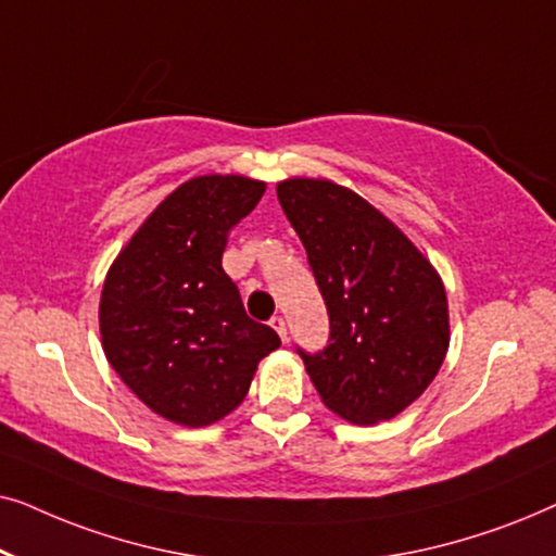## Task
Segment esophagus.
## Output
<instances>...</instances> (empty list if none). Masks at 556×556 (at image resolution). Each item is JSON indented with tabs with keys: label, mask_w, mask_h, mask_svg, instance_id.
I'll use <instances>...</instances> for the list:
<instances>
[{
	"label": "esophagus",
	"mask_w": 556,
	"mask_h": 556,
	"mask_svg": "<svg viewBox=\"0 0 556 556\" xmlns=\"http://www.w3.org/2000/svg\"><path fill=\"white\" fill-rule=\"evenodd\" d=\"M270 326L278 331L280 339H283V341L288 339V329H286V318L283 316H273L270 318Z\"/></svg>",
	"instance_id": "34e87169"
}]
</instances>
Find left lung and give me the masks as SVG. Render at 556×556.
Instances as JSON below:
<instances>
[{
  "label": "left lung",
  "mask_w": 556,
  "mask_h": 556,
  "mask_svg": "<svg viewBox=\"0 0 556 556\" xmlns=\"http://www.w3.org/2000/svg\"><path fill=\"white\" fill-rule=\"evenodd\" d=\"M278 202L329 311V344L299 349L324 405L354 425L392 420L435 379L451 324L443 280L397 225L329 179H286Z\"/></svg>",
  "instance_id": "8db88e82"
}]
</instances>
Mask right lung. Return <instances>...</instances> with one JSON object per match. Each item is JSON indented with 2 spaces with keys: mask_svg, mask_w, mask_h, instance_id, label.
<instances>
[{
  "mask_svg": "<svg viewBox=\"0 0 556 556\" xmlns=\"http://www.w3.org/2000/svg\"><path fill=\"white\" fill-rule=\"evenodd\" d=\"M265 192L240 174L179 185L113 261L101 293L111 367L149 409L185 428L223 420L245 400L257 362L280 346L245 314L223 270L227 235Z\"/></svg>",
  "mask_w": 556,
  "mask_h": 556,
  "instance_id": "right-lung-1",
  "label": "right lung"
}]
</instances>
